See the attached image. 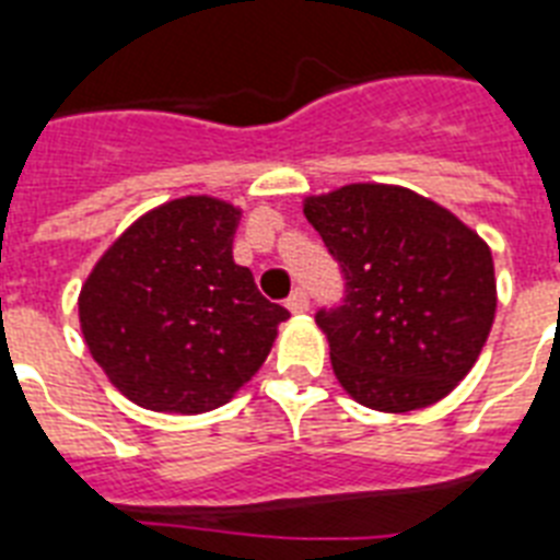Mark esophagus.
<instances>
[{"label":"esophagus","mask_w":560,"mask_h":560,"mask_svg":"<svg viewBox=\"0 0 560 560\" xmlns=\"http://www.w3.org/2000/svg\"><path fill=\"white\" fill-rule=\"evenodd\" d=\"M288 307L293 311V314H305L307 311V293L302 288H296L293 293H290L288 299Z\"/></svg>","instance_id":"34e87169"}]
</instances>
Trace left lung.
Masks as SVG:
<instances>
[{"instance_id": "left-lung-1", "label": "left lung", "mask_w": 560, "mask_h": 560, "mask_svg": "<svg viewBox=\"0 0 560 560\" xmlns=\"http://www.w3.org/2000/svg\"><path fill=\"white\" fill-rule=\"evenodd\" d=\"M305 218L346 279L342 305L316 314L342 389L377 412L451 395L494 325L486 241L439 202L381 183L307 197Z\"/></svg>"}]
</instances>
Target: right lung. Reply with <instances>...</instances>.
<instances>
[{"label":"right lung","instance_id":"right-lung-1","mask_svg":"<svg viewBox=\"0 0 560 560\" xmlns=\"http://www.w3.org/2000/svg\"><path fill=\"white\" fill-rule=\"evenodd\" d=\"M237 220L241 209L206 194L162 202L83 281V340L127 400L153 412H209L267 360L290 314L232 258Z\"/></svg>","mask_w":560,"mask_h":560}]
</instances>
